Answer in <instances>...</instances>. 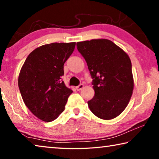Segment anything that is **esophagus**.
Here are the masks:
<instances>
[{
  "label": "esophagus",
  "instance_id": "esophagus-1",
  "mask_svg": "<svg viewBox=\"0 0 159 159\" xmlns=\"http://www.w3.org/2000/svg\"><path fill=\"white\" fill-rule=\"evenodd\" d=\"M83 88V84H80L79 85H78L77 87H76V89L79 91V90H80L82 89V88Z\"/></svg>",
  "mask_w": 159,
  "mask_h": 159
}]
</instances>
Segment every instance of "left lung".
Masks as SVG:
<instances>
[{"instance_id": "1", "label": "left lung", "mask_w": 159, "mask_h": 159, "mask_svg": "<svg viewBox=\"0 0 159 159\" xmlns=\"http://www.w3.org/2000/svg\"><path fill=\"white\" fill-rule=\"evenodd\" d=\"M77 49L90 71L95 95L88 102L90 111L104 120L117 117L126 108L134 83L130 57L107 39L79 42Z\"/></svg>"}]
</instances>
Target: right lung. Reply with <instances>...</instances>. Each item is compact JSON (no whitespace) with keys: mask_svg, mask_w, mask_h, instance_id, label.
Returning a JSON list of instances; mask_svg holds the SVG:
<instances>
[{"mask_svg":"<svg viewBox=\"0 0 159 159\" xmlns=\"http://www.w3.org/2000/svg\"><path fill=\"white\" fill-rule=\"evenodd\" d=\"M76 43H52L29 54L19 75L18 85L28 109L45 122L56 119L73 93L61 80L64 64L74 52Z\"/></svg>","mask_w":159,"mask_h":159,"instance_id":"right-lung-1","label":"right lung"}]
</instances>
